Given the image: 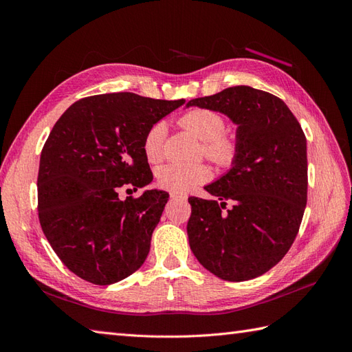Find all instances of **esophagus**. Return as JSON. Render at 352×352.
<instances>
[{
	"label": "esophagus",
	"mask_w": 352,
	"mask_h": 352,
	"mask_svg": "<svg viewBox=\"0 0 352 352\" xmlns=\"http://www.w3.org/2000/svg\"><path fill=\"white\" fill-rule=\"evenodd\" d=\"M170 198H172L173 201H186V195L184 194H179V192H170Z\"/></svg>",
	"instance_id": "esophagus-1"
}]
</instances>
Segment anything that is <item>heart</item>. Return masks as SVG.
Listing matches in <instances>:
<instances>
[{
	"mask_svg": "<svg viewBox=\"0 0 352 352\" xmlns=\"http://www.w3.org/2000/svg\"><path fill=\"white\" fill-rule=\"evenodd\" d=\"M179 124L202 141V151L211 162L228 166L236 155V142L225 135L226 122L220 113L210 109H194L179 119ZM166 129L163 123L154 124L146 132L144 140V154L150 163H157L163 157V142ZM210 177L206 166L185 167L177 164H166L158 168L157 179L163 188L172 192H188Z\"/></svg>",
	"mask_w": 352,
	"mask_h": 352,
	"instance_id": "b5f03b06",
	"label": "heart"
}]
</instances>
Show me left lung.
<instances>
[{"mask_svg": "<svg viewBox=\"0 0 352 352\" xmlns=\"http://www.w3.org/2000/svg\"><path fill=\"white\" fill-rule=\"evenodd\" d=\"M186 107L228 116L236 155L204 186L214 199L190 197V251L217 278L243 282L269 272L289 251L307 204V140L292 111L274 95L232 87ZM230 201L232 207L224 211Z\"/></svg>", "mask_w": 352, "mask_h": 352, "instance_id": "8db88e82", "label": "left lung"}]
</instances>
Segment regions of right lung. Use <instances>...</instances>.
<instances>
[{
	"instance_id": "1",
	"label": "right lung",
	"mask_w": 352,
	"mask_h": 352,
	"mask_svg": "<svg viewBox=\"0 0 352 352\" xmlns=\"http://www.w3.org/2000/svg\"><path fill=\"white\" fill-rule=\"evenodd\" d=\"M184 102L94 95L72 104L52 127L39 162V223L58 258L83 280L120 282L146 260L168 194L145 189L120 199L119 190L151 184L145 135Z\"/></svg>"
}]
</instances>
